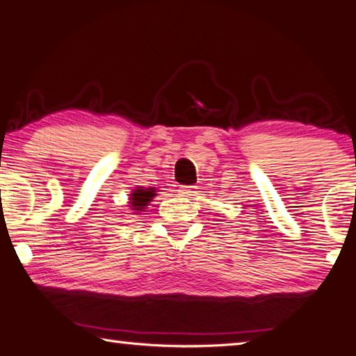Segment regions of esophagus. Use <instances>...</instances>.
<instances>
[{
  "mask_svg": "<svg viewBox=\"0 0 356 356\" xmlns=\"http://www.w3.org/2000/svg\"><path fill=\"white\" fill-rule=\"evenodd\" d=\"M177 191L180 196H193V193H195V186H179Z\"/></svg>",
  "mask_w": 356,
  "mask_h": 356,
  "instance_id": "esophagus-1",
  "label": "esophagus"
}]
</instances>
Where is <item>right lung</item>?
Listing matches in <instances>:
<instances>
[{
    "label": "right lung",
    "mask_w": 356,
    "mask_h": 356,
    "mask_svg": "<svg viewBox=\"0 0 356 356\" xmlns=\"http://www.w3.org/2000/svg\"><path fill=\"white\" fill-rule=\"evenodd\" d=\"M156 191H159V190L154 188V186H150V188H144V186H136V188L131 190V193L129 195L130 209L134 210L135 213L143 212V210L149 206V202L154 201V197L159 195Z\"/></svg>",
    "instance_id": "right-lung-1"
}]
</instances>
